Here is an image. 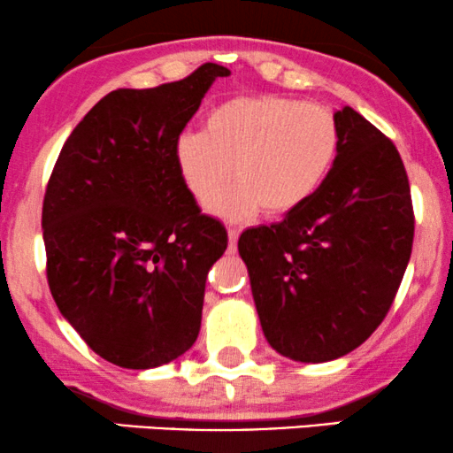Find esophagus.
<instances>
[{"label": "esophagus", "mask_w": 453, "mask_h": 453, "mask_svg": "<svg viewBox=\"0 0 453 453\" xmlns=\"http://www.w3.org/2000/svg\"><path fill=\"white\" fill-rule=\"evenodd\" d=\"M241 234V228L237 226H228V253H237V239Z\"/></svg>", "instance_id": "esophagus-1"}]
</instances>
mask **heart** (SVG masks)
I'll list each match as a JSON object with an SVG mask.
<instances>
[{"mask_svg": "<svg viewBox=\"0 0 453 453\" xmlns=\"http://www.w3.org/2000/svg\"><path fill=\"white\" fill-rule=\"evenodd\" d=\"M340 134L330 109L287 96H239L210 111L203 132L173 144L177 173L191 194L208 202L230 174L238 177L208 210L225 220L264 208L284 214L309 200L330 173Z\"/></svg>", "mask_w": 453, "mask_h": 453, "instance_id": "obj_1", "label": "heart"}]
</instances>
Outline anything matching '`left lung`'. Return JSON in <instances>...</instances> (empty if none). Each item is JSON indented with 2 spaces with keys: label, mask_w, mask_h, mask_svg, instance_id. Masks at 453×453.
Returning a JSON list of instances; mask_svg holds the SVG:
<instances>
[{
  "label": "left lung",
  "mask_w": 453,
  "mask_h": 453,
  "mask_svg": "<svg viewBox=\"0 0 453 453\" xmlns=\"http://www.w3.org/2000/svg\"><path fill=\"white\" fill-rule=\"evenodd\" d=\"M334 117L338 154L319 189L276 225L239 237L264 336L299 363L349 355L377 330L414 239L411 185L392 140L350 107Z\"/></svg>",
  "instance_id": "1"
}]
</instances>
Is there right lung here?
Segmentation results:
<instances>
[{
	"mask_svg": "<svg viewBox=\"0 0 453 453\" xmlns=\"http://www.w3.org/2000/svg\"><path fill=\"white\" fill-rule=\"evenodd\" d=\"M226 67L157 88H119L61 148L42 202L47 280L59 311L104 361L152 369L194 346L208 270L226 231L202 214L173 144Z\"/></svg>",
	"mask_w": 453,
	"mask_h": 453,
	"instance_id": "add662e5",
	"label": "right lung"
}]
</instances>
